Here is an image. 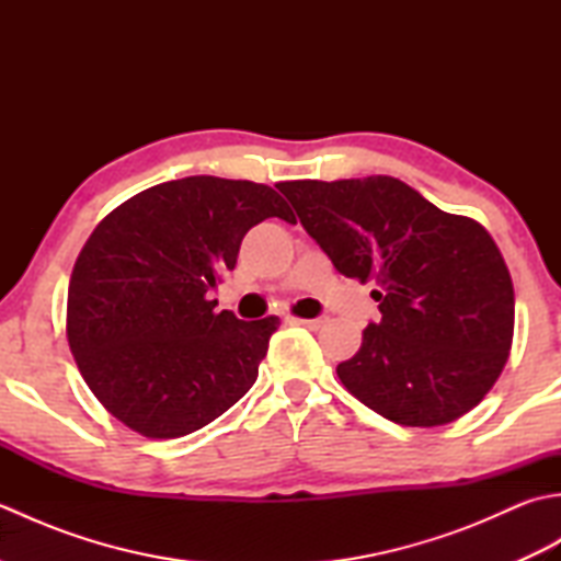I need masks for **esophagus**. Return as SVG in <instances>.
I'll return each mask as SVG.
<instances>
[{
    "label": "esophagus",
    "mask_w": 561,
    "mask_h": 561,
    "mask_svg": "<svg viewBox=\"0 0 561 561\" xmlns=\"http://www.w3.org/2000/svg\"><path fill=\"white\" fill-rule=\"evenodd\" d=\"M289 320H291L294 325H304V328H311V330H318L320 325L325 323L323 318H296V316H291Z\"/></svg>",
    "instance_id": "obj_1"
}]
</instances>
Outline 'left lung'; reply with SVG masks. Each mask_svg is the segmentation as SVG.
<instances>
[{"label": "left lung", "mask_w": 561, "mask_h": 561, "mask_svg": "<svg viewBox=\"0 0 561 561\" xmlns=\"http://www.w3.org/2000/svg\"><path fill=\"white\" fill-rule=\"evenodd\" d=\"M279 190L337 272L378 284L380 320L337 366L342 386L402 426L478 408L514 342V282L490 231L390 175Z\"/></svg>", "instance_id": "1"}]
</instances>
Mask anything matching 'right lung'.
<instances>
[{
	"mask_svg": "<svg viewBox=\"0 0 561 561\" xmlns=\"http://www.w3.org/2000/svg\"><path fill=\"white\" fill-rule=\"evenodd\" d=\"M267 217L296 221L270 185L190 175L141 190L99 221L71 270L67 342L115 420L178 438L255 383L279 318L217 313L207 291Z\"/></svg>",
	"mask_w": 561,
	"mask_h": 561,
	"instance_id": "add662e5",
	"label": "right lung"
}]
</instances>
